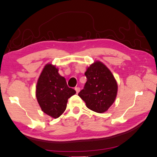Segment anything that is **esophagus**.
Wrapping results in <instances>:
<instances>
[{
	"label": "esophagus",
	"instance_id": "34e87169",
	"mask_svg": "<svg viewBox=\"0 0 157 157\" xmlns=\"http://www.w3.org/2000/svg\"><path fill=\"white\" fill-rule=\"evenodd\" d=\"M75 90H76V94H78V93L80 92V87H75Z\"/></svg>",
	"mask_w": 157,
	"mask_h": 157
}]
</instances>
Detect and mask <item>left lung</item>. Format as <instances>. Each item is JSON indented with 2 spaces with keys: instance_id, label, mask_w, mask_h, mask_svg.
Masks as SVG:
<instances>
[{
  "instance_id": "8db88e82",
  "label": "left lung",
  "mask_w": 157,
  "mask_h": 157,
  "mask_svg": "<svg viewBox=\"0 0 157 157\" xmlns=\"http://www.w3.org/2000/svg\"><path fill=\"white\" fill-rule=\"evenodd\" d=\"M87 82L78 96L91 110L103 113L116 99L118 86L110 70L101 61H95L85 72Z\"/></svg>"
}]
</instances>
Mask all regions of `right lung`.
I'll list each match as a JSON object with an SVG mask.
<instances>
[{"label":"right lung","mask_w":157,"mask_h":157,"mask_svg":"<svg viewBox=\"0 0 157 157\" xmlns=\"http://www.w3.org/2000/svg\"><path fill=\"white\" fill-rule=\"evenodd\" d=\"M36 88V97L41 109L54 119L65 112L68 98L76 94L59 74V69L49 63L44 67Z\"/></svg>","instance_id":"right-lung-1"}]
</instances>
